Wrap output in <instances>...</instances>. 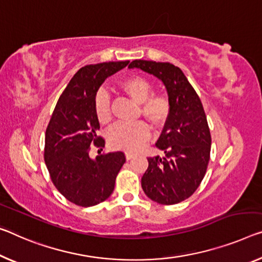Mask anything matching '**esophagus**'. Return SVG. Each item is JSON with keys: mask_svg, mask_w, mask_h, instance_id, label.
<instances>
[{"mask_svg": "<svg viewBox=\"0 0 262 262\" xmlns=\"http://www.w3.org/2000/svg\"><path fill=\"white\" fill-rule=\"evenodd\" d=\"M135 157V155L134 154H131V152H126L125 154V158H126V160H130V159H132Z\"/></svg>", "mask_w": 262, "mask_h": 262, "instance_id": "obj_1", "label": "esophagus"}]
</instances>
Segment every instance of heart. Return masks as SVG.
Returning a JSON list of instances; mask_svg holds the SVG:
<instances>
[{"label": "heart", "instance_id": "heart-1", "mask_svg": "<svg viewBox=\"0 0 262 262\" xmlns=\"http://www.w3.org/2000/svg\"><path fill=\"white\" fill-rule=\"evenodd\" d=\"M128 97L142 104V114L155 127H163L170 117L171 105L164 95H151L152 85L146 78L131 76L120 83ZM96 117L100 124L111 120V102L106 91L100 90L95 99ZM150 137V128L144 122L118 124L107 135V143L115 150L136 152Z\"/></svg>", "mask_w": 262, "mask_h": 262}]
</instances>
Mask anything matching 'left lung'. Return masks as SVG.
<instances>
[{"mask_svg": "<svg viewBox=\"0 0 262 262\" xmlns=\"http://www.w3.org/2000/svg\"><path fill=\"white\" fill-rule=\"evenodd\" d=\"M128 68L162 80L171 105L170 117L156 144L164 157L147 158L143 191L158 204H178L199 187L210 160L212 140L203 104L184 72L171 63L136 59Z\"/></svg>", "mask_w": 262, "mask_h": 262, "instance_id": "obj_1", "label": "left lung"}]
</instances>
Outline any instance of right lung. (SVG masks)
<instances>
[{
	"label": "right lung",
	"instance_id": "1",
	"mask_svg": "<svg viewBox=\"0 0 262 262\" xmlns=\"http://www.w3.org/2000/svg\"><path fill=\"white\" fill-rule=\"evenodd\" d=\"M125 62H105L83 67L59 97L46 131L44 162L61 194L78 206L90 207L114 192L116 177L125 163L123 152L90 158V145L104 147L97 136L95 99L107 77L122 70Z\"/></svg>",
	"mask_w": 262,
	"mask_h": 262
}]
</instances>
